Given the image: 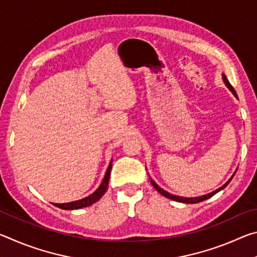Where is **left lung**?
Returning <instances> with one entry per match:
<instances>
[{
    "label": "left lung",
    "instance_id": "8db88e82",
    "mask_svg": "<svg viewBox=\"0 0 257 257\" xmlns=\"http://www.w3.org/2000/svg\"><path fill=\"white\" fill-rule=\"evenodd\" d=\"M222 78H223V81L225 82V85H227V87L228 88L231 90V92L233 93V95L234 96H236L237 98H238V96H237V93H236V90L233 89V87L231 86V84H230L229 82V80H228V78L225 77L224 75H222ZM236 173V172H234ZM234 176V175H233ZM233 176L230 178V179L225 182V184L222 186V187H220V188H217L216 190H214V191H212V193H210V194H206V195H203V196H199V197H180V196H176V195H172V194H170V193H168V191H165L164 189H162L161 188V187H159L158 185L155 184V181L152 179V178H150L151 179V182H152V185H153V187L154 188L159 191L160 194H162L163 196H165V197H168V198H170V199H172V201H176V202H180V203H188V204H195V203H199V202H203V201H205V199H207V198H210V197H212L213 195H215L216 193H219L220 190H222L223 188H225V187H227V185L229 184L230 181H231V179L233 178Z\"/></svg>",
    "mask_w": 257,
    "mask_h": 257
}]
</instances>
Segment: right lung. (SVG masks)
I'll use <instances>...</instances> for the list:
<instances>
[{
	"instance_id": "1",
	"label": "right lung",
	"mask_w": 257,
	"mask_h": 257,
	"mask_svg": "<svg viewBox=\"0 0 257 257\" xmlns=\"http://www.w3.org/2000/svg\"><path fill=\"white\" fill-rule=\"evenodd\" d=\"M111 168H112V161L110 162V165H108L106 173H105V177H104L101 186H99L96 189V191H94L92 195H89V196L79 199V201H76V202L64 203V204H54V205L60 207V208H63V210H77V208H81V207L92 205V204L98 201V199L101 198L104 195V193L106 191L107 186H108V179H110V175H111Z\"/></svg>"
}]
</instances>
